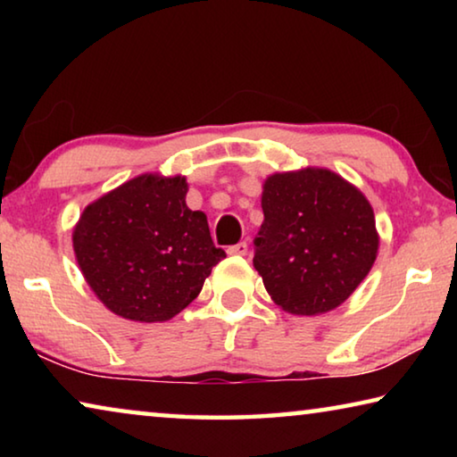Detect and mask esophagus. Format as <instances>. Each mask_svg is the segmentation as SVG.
I'll list each match as a JSON object with an SVG mask.
<instances>
[{"label":"esophagus","mask_w":457,"mask_h":457,"mask_svg":"<svg viewBox=\"0 0 457 457\" xmlns=\"http://www.w3.org/2000/svg\"><path fill=\"white\" fill-rule=\"evenodd\" d=\"M228 253H229V256H245V253H247V244L245 242H239L236 245H229Z\"/></svg>","instance_id":"1"}]
</instances>
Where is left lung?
<instances>
[{
  "label": "left lung",
  "mask_w": 457,
  "mask_h": 457,
  "mask_svg": "<svg viewBox=\"0 0 457 457\" xmlns=\"http://www.w3.org/2000/svg\"><path fill=\"white\" fill-rule=\"evenodd\" d=\"M262 210L253 266L286 312L332 311L373 266L378 247L373 210L337 173L303 169L268 177Z\"/></svg>",
  "instance_id": "left-lung-1"
}]
</instances>
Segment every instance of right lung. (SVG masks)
Wrapping results in <instances>:
<instances>
[{"instance_id": "obj_1", "label": "right lung", "mask_w": 457, "mask_h": 457, "mask_svg": "<svg viewBox=\"0 0 457 457\" xmlns=\"http://www.w3.org/2000/svg\"><path fill=\"white\" fill-rule=\"evenodd\" d=\"M185 195V177L141 175L84 210L76 260L108 311L138 322L173 319L226 258Z\"/></svg>"}]
</instances>
